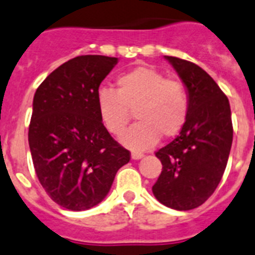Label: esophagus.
<instances>
[{"label": "esophagus", "instance_id": "34e87169", "mask_svg": "<svg viewBox=\"0 0 255 255\" xmlns=\"http://www.w3.org/2000/svg\"><path fill=\"white\" fill-rule=\"evenodd\" d=\"M142 156H144V154H142V153H140V152H132L131 153V157L133 158V160H140Z\"/></svg>", "mask_w": 255, "mask_h": 255}]
</instances>
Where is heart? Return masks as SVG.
I'll use <instances>...</instances> for the list:
<instances>
[{
    "instance_id": "heart-1",
    "label": "heart",
    "mask_w": 255,
    "mask_h": 255,
    "mask_svg": "<svg viewBox=\"0 0 255 255\" xmlns=\"http://www.w3.org/2000/svg\"><path fill=\"white\" fill-rule=\"evenodd\" d=\"M117 92L101 88L97 92L99 119L107 131L121 136L131 122L132 113L138 123L122 137L133 150H145L160 137L177 136L186 124L190 110L187 88L177 78L152 67H137L117 80Z\"/></svg>"
}]
</instances>
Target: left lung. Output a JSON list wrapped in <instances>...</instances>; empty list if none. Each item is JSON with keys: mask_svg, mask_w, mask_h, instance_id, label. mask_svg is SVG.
Instances as JSON below:
<instances>
[{"mask_svg": "<svg viewBox=\"0 0 255 255\" xmlns=\"http://www.w3.org/2000/svg\"><path fill=\"white\" fill-rule=\"evenodd\" d=\"M165 59L187 88L190 110L179 134L156 152L162 171L152 191L163 206L188 211L214 194L224 174L233 140L231 106L206 70L174 56Z\"/></svg>", "mask_w": 255, "mask_h": 255, "instance_id": "8db88e82", "label": "left lung"}]
</instances>
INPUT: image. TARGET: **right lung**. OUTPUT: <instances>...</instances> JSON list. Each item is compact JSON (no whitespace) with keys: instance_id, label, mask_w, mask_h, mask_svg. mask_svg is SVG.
I'll use <instances>...</instances> for the list:
<instances>
[{"instance_id":"add662e5","label":"right lung","mask_w":255,"mask_h":255,"mask_svg":"<svg viewBox=\"0 0 255 255\" xmlns=\"http://www.w3.org/2000/svg\"><path fill=\"white\" fill-rule=\"evenodd\" d=\"M117 57L77 56L55 69L34 95L28 144L48 196L70 211L97 206L131 153L99 119L97 92Z\"/></svg>"}]
</instances>
